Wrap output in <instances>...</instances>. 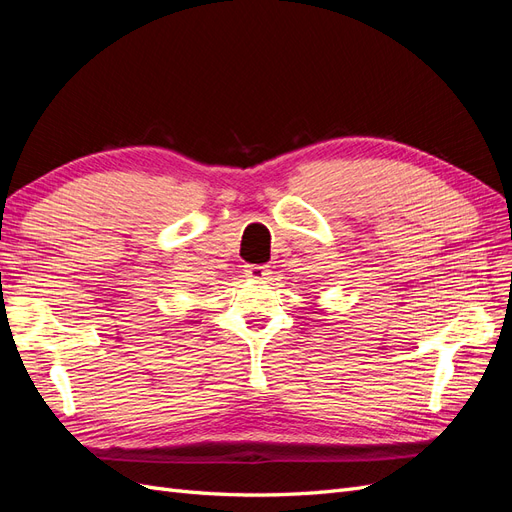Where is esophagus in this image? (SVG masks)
Returning a JSON list of instances; mask_svg holds the SVG:
<instances>
[{
    "label": "esophagus",
    "instance_id": "34e87169",
    "mask_svg": "<svg viewBox=\"0 0 512 512\" xmlns=\"http://www.w3.org/2000/svg\"><path fill=\"white\" fill-rule=\"evenodd\" d=\"M245 275L250 277V280H254V282H262V280H267L269 267L267 265H247Z\"/></svg>",
    "mask_w": 512,
    "mask_h": 512
}]
</instances>
